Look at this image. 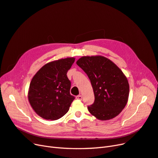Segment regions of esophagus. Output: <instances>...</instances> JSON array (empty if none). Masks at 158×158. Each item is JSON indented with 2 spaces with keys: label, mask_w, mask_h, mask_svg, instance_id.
Segmentation results:
<instances>
[{
  "label": "esophagus",
  "mask_w": 158,
  "mask_h": 158,
  "mask_svg": "<svg viewBox=\"0 0 158 158\" xmlns=\"http://www.w3.org/2000/svg\"><path fill=\"white\" fill-rule=\"evenodd\" d=\"M76 98L77 99H80V100L82 99V95H77V96L76 97Z\"/></svg>",
  "instance_id": "1"
}]
</instances>
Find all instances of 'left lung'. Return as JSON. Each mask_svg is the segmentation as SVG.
Instances as JSON below:
<instances>
[{
    "label": "left lung",
    "mask_w": 158,
    "mask_h": 158,
    "mask_svg": "<svg viewBox=\"0 0 158 158\" xmlns=\"http://www.w3.org/2000/svg\"><path fill=\"white\" fill-rule=\"evenodd\" d=\"M77 64L87 74L92 85L94 103L89 112L99 120L117 117L125 108L129 95V84L122 70L103 56H84Z\"/></svg>",
    "instance_id": "left-lung-1"
}]
</instances>
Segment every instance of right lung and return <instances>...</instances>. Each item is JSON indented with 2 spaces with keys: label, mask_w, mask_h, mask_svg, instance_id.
Segmentation results:
<instances>
[{
  "label": "right lung",
  "mask_w": 158,
  "mask_h": 158,
  "mask_svg": "<svg viewBox=\"0 0 158 158\" xmlns=\"http://www.w3.org/2000/svg\"><path fill=\"white\" fill-rule=\"evenodd\" d=\"M74 57L49 62L33 76L28 89V101L38 115L47 120H56L69 111L74 99L70 95L67 72Z\"/></svg>",
  "instance_id": "obj_1"
}]
</instances>
